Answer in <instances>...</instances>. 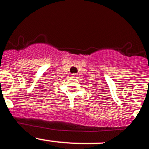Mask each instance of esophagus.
I'll return each instance as SVG.
<instances>
[{
    "mask_svg": "<svg viewBox=\"0 0 149 149\" xmlns=\"http://www.w3.org/2000/svg\"><path fill=\"white\" fill-rule=\"evenodd\" d=\"M77 76H78V75L76 74V73H73V74L71 75V76L73 78H77Z\"/></svg>",
    "mask_w": 149,
    "mask_h": 149,
    "instance_id": "obj_1",
    "label": "esophagus"
}]
</instances>
